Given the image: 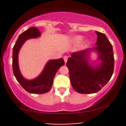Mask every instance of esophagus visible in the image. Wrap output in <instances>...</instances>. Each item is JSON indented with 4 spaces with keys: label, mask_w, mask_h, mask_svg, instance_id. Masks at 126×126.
Segmentation results:
<instances>
[{
    "label": "esophagus",
    "mask_w": 126,
    "mask_h": 126,
    "mask_svg": "<svg viewBox=\"0 0 126 126\" xmlns=\"http://www.w3.org/2000/svg\"><path fill=\"white\" fill-rule=\"evenodd\" d=\"M63 59H64L65 63H66V62H67V61L68 57H67V56H64V57H63Z\"/></svg>",
    "instance_id": "1"
}]
</instances>
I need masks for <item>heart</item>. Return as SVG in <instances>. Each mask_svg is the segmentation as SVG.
I'll list each match as a JSON object with an SVG mask.
<instances>
[{
  "instance_id": "obj_1",
  "label": "heart",
  "mask_w": 126,
  "mask_h": 126,
  "mask_svg": "<svg viewBox=\"0 0 126 126\" xmlns=\"http://www.w3.org/2000/svg\"><path fill=\"white\" fill-rule=\"evenodd\" d=\"M83 39V37H82V36H76V37H74L73 38H72V41L73 42V43H79V42H80L81 40Z\"/></svg>"
}]
</instances>
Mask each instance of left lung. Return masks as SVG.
I'll use <instances>...</instances> for the list:
<instances>
[{
	"instance_id": "obj_1",
	"label": "left lung",
	"mask_w": 126,
	"mask_h": 126,
	"mask_svg": "<svg viewBox=\"0 0 126 126\" xmlns=\"http://www.w3.org/2000/svg\"><path fill=\"white\" fill-rule=\"evenodd\" d=\"M97 35L96 47L74 52L68 59L66 66L72 87L80 94L96 93L110 80L113 74L114 58L112 45L103 33ZM94 49L99 54V65L93 66L88 61L90 51Z\"/></svg>"
}]
</instances>
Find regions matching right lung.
Here are the masks:
<instances>
[{
    "instance_id": "1",
    "label": "right lung",
    "mask_w": 126,
    "mask_h": 126,
    "mask_svg": "<svg viewBox=\"0 0 126 126\" xmlns=\"http://www.w3.org/2000/svg\"><path fill=\"white\" fill-rule=\"evenodd\" d=\"M41 33L35 27H31L21 33L13 48L12 68L14 76L22 87L30 93H47L51 89L53 79L57 70L64 64L63 58L49 60L44 70L37 78L32 80H27L22 76L18 65V53L22 46L27 40L39 37Z\"/></svg>"
}]
</instances>
